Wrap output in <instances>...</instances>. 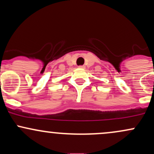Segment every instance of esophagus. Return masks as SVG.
<instances>
[{
  "label": "esophagus",
  "mask_w": 154,
  "mask_h": 154,
  "mask_svg": "<svg viewBox=\"0 0 154 154\" xmlns=\"http://www.w3.org/2000/svg\"><path fill=\"white\" fill-rule=\"evenodd\" d=\"M79 69H85V66H83V65H82V66H79Z\"/></svg>",
  "instance_id": "1"
}]
</instances>
